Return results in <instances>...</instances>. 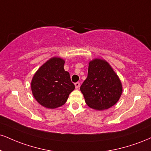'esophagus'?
<instances>
[{
    "label": "esophagus",
    "instance_id": "1",
    "mask_svg": "<svg viewBox=\"0 0 151 151\" xmlns=\"http://www.w3.org/2000/svg\"><path fill=\"white\" fill-rule=\"evenodd\" d=\"M74 85H75L76 88H79V86H80V83H79V82H76L75 83H74Z\"/></svg>",
    "mask_w": 151,
    "mask_h": 151
}]
</instances>
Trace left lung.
Instances as JSON below:
<instances>
[{"label": "left lung", "mask_w": 151, "mask_h": 151, "mask_svg": "<svg viewBox=\"0 0 151 151\" xmlns=\"http://www.w3.org/2000/svg\"><path fill=\"white\" fill-rule=\"evenodd\" d=\"M85 102L95 110H106L119 101L121 81L106 61L95 59L88 65V76L80 87Z\"/></svg>", "instance_id": "8db88e82"}]
</instances>
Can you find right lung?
Instances as JSON below:
<instances>
[{"label":"right lung","mask_w":151,"mask_h":151,"mask_svg":"<svg viewBox=\"0 0 151 151\" xmlns=\"http://www.w3.org/2000/svg\"><path fill=\"white\" fill-rule=\"evenodd\" d=\"M64 64L61 58H52L38 70L32 79V93L38 103L46 108L64 105L75 88L69 72L64 70Z\"/></svg>","instance_id":"obj_1"}]
</instances>
